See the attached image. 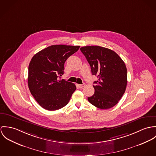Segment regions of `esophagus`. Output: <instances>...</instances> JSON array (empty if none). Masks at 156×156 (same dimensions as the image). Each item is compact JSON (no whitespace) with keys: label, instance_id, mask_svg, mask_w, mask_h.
<instances>
[{"label":"esophagus","instance_id":"1","mask_svg":"<svg viewBox=\"0 0 156 156\" xmlns=\"http://www.w3.org/2000/svg\"><path fill=\"white\" fill-rule=\"evenodd\" d=\"M77 86L78 88H83L85 86V84H78L77 85Z\"/></svg>","mask_w":156,"mask_h":156}]
</instances>
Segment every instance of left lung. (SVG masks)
I'll return each mask as SVG.
<instances>
[{
	"label": "left lung",
	"mask_w": 156,
	"mask_h": 156,
	"mask_svg": "<svg viewBox=\"0 0 156 156\" xmlns=\"http://www.w3.org/2000/svg\"><path fill=\"white\" fill-rule=\"evenodd\" d=\"M91 67L92 75L99 78L93 86L94 93L88 101L102 109H109L119 102L127 83V68L120 57L114 51L99 46L80 48Z\"/></svg>",
	"instance_id": "8db88e82"
}]
</instances>
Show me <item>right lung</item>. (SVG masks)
Listing matches in <instances>:
<instances>
[{
	"instance_id": "right-lung-1",
	"label": "right lung",
	"mask_w": 156,
	"mask_h": 156,
	"mask_svg": "<svg viewBox=\"0 0 156 156\" xmlns=\"http://www.w3.org/2000/svg\"><path fill=\"white\" fill-rule=\"evenodd\" d=\"M80 47L51 45L32 57L29 65L28 86L35 100L43 108L55 111L68 104L76 88L72 83L58 80V77L63 74L68 58Z\"/></svg>"
}]
</instances>
